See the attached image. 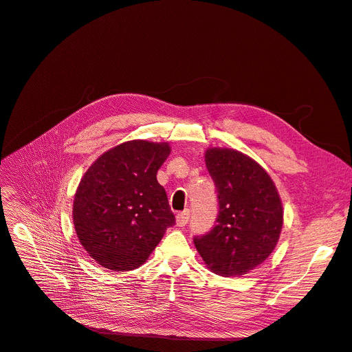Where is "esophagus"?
Segmentation results:
<instances>
[{
  "mask_svg": "<svg viewBox=\"0 0 352 352\" xmlns=\"http://www.w3.org/2000/svg\"><path fill=\"white\" fill-rule=\"evenodd\" d=\"M188 222H189V210L177 213V216H176V223H177V226L182 228V226H185Z\"/></svg>",
  "mask_w": 352,
  "mask_h": 352,
  "instance_id": "1",
  "label": "esophagus"
}]
</instances>
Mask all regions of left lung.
I'll list each match as a JSON object with an SVG mask.
<instances>
[{
    "label": "left lung",
    "mask_w": 352,
    "mask_h": 352,
    "mask_svg": "<svg viewBox=\"0 0 352 352\" xmlns=\"http://www.w3.org/2000/svg\"><path fill=\"white\" fill-rule=\"evenodd\" d=\"M205 162L219 213L210 232L193 242L212 272L241 276L275 249L283 223L280 197L263 167L238 150L208 148Z\"/></svg>",
    "instance_id": "1"
}]
</instances>
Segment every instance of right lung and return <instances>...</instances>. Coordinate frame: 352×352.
I'll return each instance as SVG.
<instances>
[{
	"label": "right lung",
	"instance_id": "right-lung-1",
	"mask_svg": "<svg viewBox=\"0 0 352 352\" xmlns=\"http://www.w3.org/2000/svg\"><path fill=\"white\" fill-rule=\"evenodd\" d=\"M169 155L167 143L131 140L107 150L82 176L73 221L80 243L98 265L117 272L136 270L175 225L156 179Z\"/></svg>",
	"mask_w": 352,
	"mask_h": 352
}]
</instances>
